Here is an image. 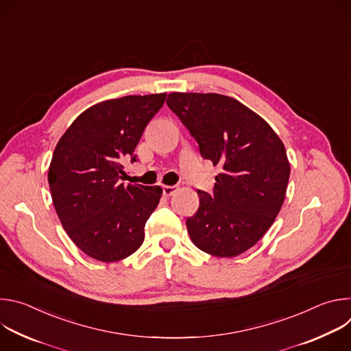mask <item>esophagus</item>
I'll return each mask as SVG.
<instances>
[{
    "mask_svg": "<svg viewBox=\"0 0 351 351\" xmlns=\"http://www.w3.org/2000/svg\"><path fill=\"white\" fill-rule=\"evenodd\" d=\"M175 191H176V186H167V184L162 186V193H164L165 197L172 195Z\"/></svg>",
    "mask_w": 351,
    "mask_h": 351,
    "instance_id": "esophagus-1",
    "label": "esophagus"
}]
</instances>
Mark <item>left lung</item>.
Returning <instances> with one entry per match:
<instances>
[{
	"label": "left lung",
	"mask_w": 351,
	"mask_h": 351,
	"mask_svg": "<svg viewBox=\"0 0 351 351\" xmlns=\"http://www.w3.org/2000/svg\"><path fill=\"white\" fill-rule=\"evenodd\" d=\"M168 107L221 167L214 193L197 191L199 206L186 219L191 241L204 253L232 258L271 228L285 202L290 164L275 130L237 99L215 93H171Z\"/></svg>",
	"instance_id": "left-lung-1"
}]
</instances>
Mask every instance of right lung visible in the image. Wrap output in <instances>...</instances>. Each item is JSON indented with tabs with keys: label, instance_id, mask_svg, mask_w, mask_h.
<instances>
[{
	"label": "right lung",
	"instance_id": "1",
	"mask_svg": "<svg viewBox=\"0 0 351 351\" xmlns=\"http://www.w3.org/2000/svg\"><path fill=\"white\" fill-rule=\"evenodd\" d=\"M167 93L125 95L83 111L60 138L48 183L54 208L71 240L88 257L121 261L141 245L144 225L157 208L160 186L123 184V162Z\"/></svg>",
	"mask_w": 351,
	"mask_h": 351
}]
</instances>
